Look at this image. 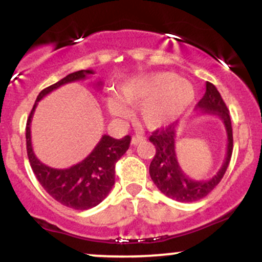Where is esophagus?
Returning <instances> with one entry per match:
<instances>
[{
    "mask_svg": "<svg viewBox=\"0 0 262 262\" xmlns=\"http://www.w3.org/2000/svg\"><path fill=\"white\" fill-rule=\"evenodd\" d=\"M143 140H144V138L141 137V135H134V137L132 138V144H133V145H137V144L141 143Z\"/></svg>",
    "mask_w": 262,
    "mask_h": 262,
    "instance_id": "34e87169",
    "label": "esophagus"
}]
</instances>
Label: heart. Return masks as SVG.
Returning <instances> with one entry per match:
<instances>
[{"instance_id":"b5f03b06","label":"heart","mask_w":262,"mask_h":262,"mask_svg":"<svg viewBox=\"0 0 262 262\" xmlns=\"http://www.w3.org/2000/svg\"><path fill=\"white\" fill-rule=\"evenodd\" d=\"M196 90L173 73H155L135 77L119 86L118 97L110 96L107 108L118 118L129 116V106L139 104V117L146 128H166L192 107Z\"/></svg>"}]
</instances>
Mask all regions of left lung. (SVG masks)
<instances>
[{
    "instance_id": "1",
    "label": "left lung",
    "mask_w": 262,
    "mask_h": 262,
    "mask_svg": "<svg viewBox=\"0 0 262 262\" xmlns=\"http://www.w3.org/2000/svg\"><path fill=\"white\" fill-rule=\"evenodd\" d=\"M196 110H201L202 113L218 116L223 121L227 130L228 143L225 160L217 175L208 181H196L183 173L176 158L175 125L171 124L166 128L156 129L149 138L156 149L154 159L150 162V177L165 196L172 198L177 202H196L210 193L223 179L233 152V129L229 111L217 87L213 83H206V93L196 104Z\"/></svg>"
}]
</instances>
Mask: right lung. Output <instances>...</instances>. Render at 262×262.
<instances>
[{
    "mask_svg": "<svg viewBox=\"0 0 262 262\" xmlns=\"http://www.w3.org/2000/svg\"><path fill=\"white\" fill-rule=\"evenodd\" d=\"M92 70H80L69 74L64 79L47 87L38 95L33 110L29 114L26 128L27 154L35 177L43 188L59 203L73 209L85 210L96 207L108 196L114 185L116 162L124 155L130 144V137L125 135L122 139H114L110 135H103L85 160L69 167L53 169L47 166L35 156L31 139L32 117L38 102L58 87L74 81L85 80ZM98 86L102 82L97 83Z\"/></svg>",
    "mask_w": 262,
    "mask_h": 262,
    "instance_id": "right-lung-1",
    "label": "right lung"
}]
</instances>
